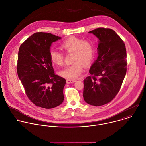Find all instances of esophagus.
<instances>
[{
  "mask_svg": "<svg viewBox=\"0 0 146 146\" xmlns=\"http://www.w3.org/2000/svg\"><path fill=\"white\" fill-rule=\"evenodd\" d=\"M76 82V80H73V79H67L66 82L67 83H73Z\"/></svg>",
  "mask_w": 146,
  "mask_h": 146,
  "instance_id": "1",
  "label": "esophagus"
}]
</instances>
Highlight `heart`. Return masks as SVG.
<instances>
[{
    "label": "heart",
    "instance_id": "1",
    "mask_svg": "<svg viewBox=\"0 0 146 146\" xmlns=\"http://www.w3.org/2000/svg\"><path fill=\"white\" fill-rule=\"evenodd\" d=\"M61 48L67 52H74L73 64L66 66L59 72V75L68 79L79 77L83 70V65L89 67L94 59L95 48L92 43L75 36H70L61 44ZM50 59L52 64L62 66L64 63V55L56 50L52 49Z\"/></svg>",
    "mask_w": 146,
    "mask_h": 146
}]
</instances>
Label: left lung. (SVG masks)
Instances as JSON below:
<instances>
[{
  "instance_id": "obj_1",
  "label": "left lung",
  "mask_w": 146,
  "mask_h": 146,
  "mask_svg": "<svg viewBox=\"0 0 146 146\" xmlns=\"http://www.w3.org/2000/svg\"><path fill=\"white\" fill-rule=\"evenodd\" d=\"M98 40V58L84 80L83 98L92 106L111 102L120 90L127 71L125 44L112 29L98 28L88 32Z\"/></svg>"
}]
</instances>
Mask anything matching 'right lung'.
Returning <instances> with one entry per match:
<instances>
[{
    "mask_svg": "<svg viewBox=\"0 0 146 146\" xmlns=\"http://www.w3.org/2000/svg\"><path fill=\"white\" fill-rule=\"evenodd\" d=\"M61 37L36 33L20 46L17 72L29 99L36 106L52 108L64 100L66 79L55 74L50 59L51 44Z\"/></svg>",
    "mask_w": 146,
    "mask_h": 146,
    "instance_id": "obj_1",
    "label": "right lung"
}]
</instances>
